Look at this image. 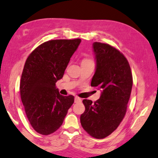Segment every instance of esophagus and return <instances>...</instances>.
Segmentation results:
<instances>
[{
  "label": "esophagus",
  "instance_id": "obj_1",
  "mask_svg": "<svg viewBox=\"0 0 158 158\" xmlns=\"http://www.w3.org/2000/svg\"><path fill=\"white\" fill-rule=\"evenodd\" d=\"M74 101H75V103H81V102H82V99L81 98L77 97V96H76V97H75Z\"/></svg>",
  "mask_w": 158,
  "mask_h": 158
}]
</instances>
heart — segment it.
Here are the masks:
<instances>
[{
  "mask_svg": "<svg viewBox=\"0 0 158 158\" xmlns=\"http://www.w3.org/2000/svg\"><path fill=\"white\" fill-rule=\"evenodd\" d=\"M83 62H91V61H89V60H84Z\"/></svg>",
  "mask_w": 158,
  "mask_h": 158,
  "instance_id": "heart-1",
  "label": "heart"
}]
</instances>
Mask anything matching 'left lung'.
<instances>
[{
  "label": "left lung",
  "instance_id": "obj_1",
  "mask_svg": "<svg viewBox=\"0 0 158 158\" xmlns=\"http://www.w3.org/2000/svg\"><path fill=\"white\" fill-rule=\"evenodd\" d=\"M96 69L91 86L101 90L94 103L85 99L81 116L82 128L91 136L103 139L114 132L123 120L131 96L132 76L128 60L109 44L94 42Z\"/></svg>",
  "mask_w": 158,
  "mask_h": 158
}]
</instances>
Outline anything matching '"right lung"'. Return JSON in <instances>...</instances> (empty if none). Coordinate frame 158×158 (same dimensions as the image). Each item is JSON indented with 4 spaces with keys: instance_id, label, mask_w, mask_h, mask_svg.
<instances>
[{
    "instance_id": "add662e5",
    "label": "right lung",
    "mask_w": 158,
    "mask_h": 158,
    "mask_svg": "<svg viewBox=\"0 0 158 158\" xmlns=\"http://www.w3.org/2000/svg\"><path fill=\"white\" fill-rule=\"evenodd\" d=\"M81 39L44 42L26 60L20 82V93L30 123L38 133L57 131L74 102V96L60 94L55 86L62 79Z\"/></svg>"
}]
</instances>
